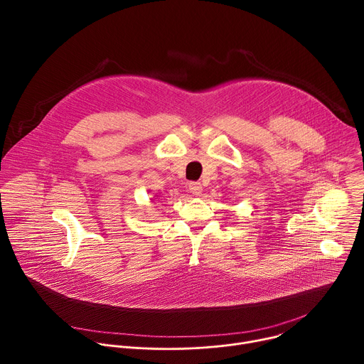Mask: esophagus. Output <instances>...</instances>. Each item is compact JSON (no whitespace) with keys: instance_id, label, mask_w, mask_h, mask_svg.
I'll list each match as a JSON object with an SVG mask.
<instances>
[{"instance_id":"34e87169","label":"esophagus","mask_w":364,"mask_h":364,"mask_svg":"<svg viewBox=\"0 0 364 364\" xmlns=\"http://www.w3.org/2000/svg\"><path fill=\"white\" fill-rule=\"evenodd\" d=\"M188 190H190V193H193L194 196H198V194H201V191H203V186H201L200 183H197V181H193V183L188 184Z\"/></svg>"}]
</instances>
